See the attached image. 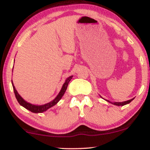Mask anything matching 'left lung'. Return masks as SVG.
<instances>
[{
    "mask_svg": "<svg viewBox=\"0 0 150 150\" xmlns=\"http://www.w3.org/2000/svg\"><path fill=\"white\" fill-rule=\"evenodd\" d=\"M134 99V98H132V99L127 100V101H125V102H111L108 101V100H106L107 102H110V103H111L112 104H115V105H116V106H124V105H126V104H129L130 102H132Z\"/></svg>",
    "mask_w": 150,
    "mask_h": 150,
    "instance_id": "8db88e82",
    "label": "left lung"
}]
</instances>
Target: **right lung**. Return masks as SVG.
Here are the masks:
<instances>
[{
  "mask_svg": "<svg viewBox=\"0 0 150 150\" xmlns=\"http://www.w3.org/2000/svg\"><path fill=\"white\" fill-rule=\"evenodd\" d=\"M72 77H73V76H71L68 77L66 80H65V83L63 85V87H62V88H61L60 92H59L57 97L55 98L54 99L52 100V101L50 102L49 103L43 104V105H35V104H32L29 103V102H27L26 101H25V100H24L23 98H22L21 96H20V94L18 93L17 90L16 89L15 87H14L12 80H11V83H12V86H13V89L14 91V93H15L16 98V99H17L18 102H19V104H20V105L22 106L25 108H26L27 110H30V111L35 112V113H39V112H43L46 111V110H48V108L52 107L53 106H54L55 104H57V103H58V102H59V100L61 99V98L63 97V95H64L65 92L67 89V85H68V84L69 83V81H71V79H72Z\"/></svg>",
  "mask_w": 150,
  "mask_h": 150,
  "instance_id": "1",
  "label": "right lung"
}]
</instances>
